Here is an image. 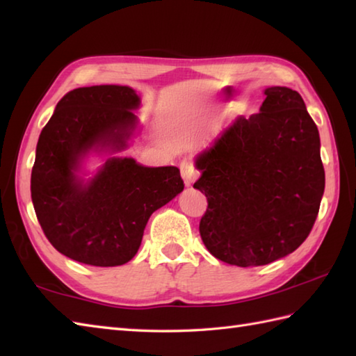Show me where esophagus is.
<instances>
[{"label": "esophagus", "mask_w": 356, "mask_h": 356, "mask_svg": "<svg viewBox=\"0 0 356 356\" xmlns=\"http://www.w3.org/2000/svg\"><path fill=\"white\" fill-rule=\"evenodd\" d=\"M179 170H181V177H183L186 186H191L198 177V172L195 170L193 163L191 161V159H183V161L179 163Z\"/></svg>", "instance_id": "34e87169"}]
</instances>
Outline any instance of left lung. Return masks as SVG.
I'll list each match as a JSON object with an SVG mask.
<instances>
[{
  "instance_id": "left-lung-1",
  "label": "left lung",
  "mask_w": 356,
  "mask_h": 356,
  "mask_svg": "<svg viewBox=\"0 0 356 356\" xmlns=\"http://www.w3.org/2000/svg\"><path fill=\"white\" fill-rule=\"evenodd\" d=\"M259 113L239 117L197 156L193 184L207 198L200 221L215 258L264 266L296 250L324 193L320 134L296 90L269 87Z\"/></svg>"
}]
</instances>
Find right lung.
<instances>
[{
    "label": "right lung",
    "instance_id": "obj_1",
    "mask_svg": "<svg viewBox=\"0 0 356 356\" xmlns=\"http://www.w3.org/2000/svg\"><path fill=\"white\" fill-rule=\"evenodd\" d=\"M140 98L127 86L79 87L56 104L41 130L31 192L54 248L78 263L126 264L141 245L150 215L183 192L179 169L108 158L89 181L78 177L89 152H120L136 127Z\"/></svg>",
    "mask_w": 356,
    "mask_h": 356
}]
</instances>
